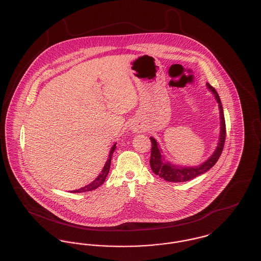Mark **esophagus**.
<instances>
[{
	"label": "esophagus",
	"mask_w": 261,
	"mask_h": 261,
	"mask_svg": "<svg viewBox=\"0 0 261 261\" xmlns=\"http://www.w3.org/2000/svg\"><path fill=\"white\" fill-rule=\"evenodd\" d=\"M130 129L133 133H141L142 132V127L140 125L136 124V123H133V124L130 126Z\"/></svg>",
	"instance_id": "1"
}]
</instances>
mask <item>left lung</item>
<instances>
[{
	"label": "left lung",
	"instance_id": "obj_1",
	"mask_svg": "<svg viewBox=\"0 0 261 261\" xmlns=\"http://www.w3.org/2000/svg\"><path fill=\"white\" fill-rule=\"evenodd\" d=\"M206 87L208 88V90L213 94L216 101L218 102L219 115H220L219 116L220 117V133L219 134L220 135H219V140H218L216 149L205 162L196 166H182V165L174 164L172 162L165 160L164 155L162 154L161 146L159 145L156 140L152 137L149 138L151 141V152H150V160H149L150 168L153 171V173L159 175L161 178H163L168 182H174V183L187 182L198 177L199 175L207 172L217 162L219 156L222 153L225 137H226V125H225V118H224L223 107L215 89L208 83H206Z\"/></svg>",
	"mask_w": 261,
	"mask_h": 261
}]
</instances>
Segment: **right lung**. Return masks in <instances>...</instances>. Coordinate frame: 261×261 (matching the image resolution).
<instances>
[{"label": "right lung", "mask_w": 261, "mask_h": 261, "mask_svg": "<svg viewBox=\"0 0 261 261\" xmlns=\"http://www.w3.org/2000/svg\"><path fill=\"white\" fill-rule=\"evenodd\" d=\"M116 149V143L113 145L112 147V149L110 150V154H109V159L106 162L102 170L100 171V173L99 174V176L90 184H88L83 188H80L78 190H75L72 191V193H85V192H90V191H93L95 189H97L98 187L100 186L101 184H103L108 174L110 172V168H111V162H112V154H113V151Z\"/></svg>", "instance_id": "obj_1"}]
</instances>
